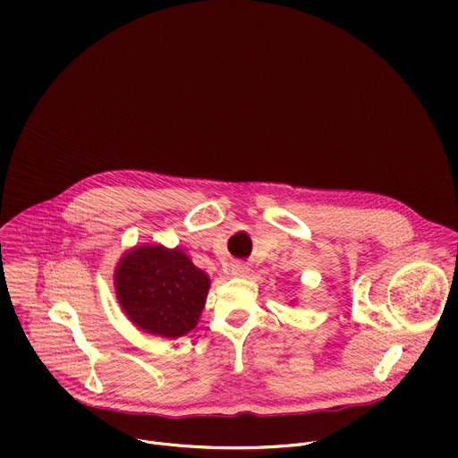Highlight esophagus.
<instances>
[{
  "label": "esophagus",
  "mask_w": 458,
  "mask_h": 458,
  "mask_svg": "<svg viewBox=\"0 0 458 458\" xmlns=\"http://www.w3.org/2000/svg\"><path fill=\"white\" fill-rule=\"evenodd\" d=\"M248 272H250V268H248L246 265H242V263H233V265H232V270H230V274H232L233 277H246Z\"/></svg>",
  "instance_id": "1"
}]
</instances>
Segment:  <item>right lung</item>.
Returning <instances> with one entry per match:
<instances>
[{"mask_svg": "<svg viewBox=\"0 0 458 458\" xmlns=\"http://www.w3.org/2000/svg\"><path fill=\"white\" fill-rule=\"evenodd\" d=\"M115 295L124 315L140 330L177 339L198 324L210 290L208 276L179 250L143 244L117 263Z\"/></svg>", "mask_w": 458, "mask_h": 458, "instance_id": "add662e5", "label": "right lung"}]
</instances>
